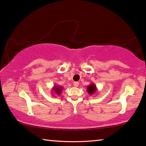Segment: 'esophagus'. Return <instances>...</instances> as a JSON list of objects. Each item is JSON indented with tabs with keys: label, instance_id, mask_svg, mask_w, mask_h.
Listing matches in <instances>:
<instances>
[{
	"label": "esophagus",
	"instance_id": "obj_1",
	"mask_svg": "<svg viewBox=\"0 0 146 146\" xmlns=\"http://www.w3.org/2000/svg\"><path fill=\"white\" fill-rule=\"evenodd\" d=\"M74 86L76 87H78V86H79V83H78V82H74Z\"/></svg>",
	"mask_w": 146,
	"mask_h": 146
}]
</instances>
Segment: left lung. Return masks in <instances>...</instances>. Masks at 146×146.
Returning <instances> with one entry per match:
<instances>
[{
	"label": "left lung",
	"mask_w": 146,
	"mask_h": 146,
	"mask_svg": "<svg viewBox=\"0 0 146 146\" xmlns=\"http://www.w3.org/2000/svg\"><path fill=\"white\" fill-rule=\"evenodd\" d=\"M97 88H96V85L94 83H91L87 87V91L90 95H95V93H96L97 91Z\"/></svg>",
	"instance_id": "8db88e82"
}]
</instances>
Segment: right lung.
Returning a JSON list of instances; mask_svg holds the SVG:
<instances>
[{"label": "right lung", "instance_id": "right-lung-1", "mask_svg": "<svg viewBox=\"0 0 146 146\" xmlns=\"http://www.w3.org/2000/svg\"><path fill=\"white\" fill-rule=\"evenodd\" d=\"M62 89H63V87L62 86H60L59 85H55V86H53V88L51 89V93H52V96H54V95L59 96L62 93Z\"/></svg>", "mask_w": 146, "mask_h": 146}]
</instances>
